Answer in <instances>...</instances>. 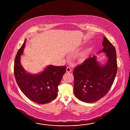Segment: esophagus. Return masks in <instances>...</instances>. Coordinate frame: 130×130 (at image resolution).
<instances>
[{"label": "esophagus", "instance_id": "obj_1", "mask_svg": "<svg viewBox=\"0 0 130 130\" xmlns=\"http://www.w3.org/2000/svg\"><path fill=\"white\" fill-rule=\"evenodd\" d=\"M72 70L70 68L68 67L67 68V69H66V72H72Z\"/></svg>", "mask_w": 130, "mask_h": 130}]
</instances>
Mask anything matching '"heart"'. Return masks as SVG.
<instances>
[{"label": "heart", "mask_w": 130, "mask_h": 130, "mask_svg": "<svg viewBox=\"0 0 130 130\" xmlns=\"http://www.w3.org/2000/svg\"><path fill=\"white\" fill-rule=\"evenodd\" d=\"M89 49H86L85 51H84L83 52L81 53L80 54H79L77 58L79 60H82L85 58V57H87V56L89 53Z\"/></svg>", "instance_id": "heart-1"}]
</instances>
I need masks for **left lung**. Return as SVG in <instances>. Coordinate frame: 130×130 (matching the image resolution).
Listing matches in <instances>:
<instances>
[{
  "label": "left lung",
  "instance_id": "left-lung-1",
  "mask_svg": "<svg viewBox=\"0 0 130 130\" xmlns=\"http://www.w3.org/2000/svg\"><path fill=\"white\" fill-rule=\"evenodd\" d=\"M102 45L103 49L99 53L104 52L108 57L106 64L101 65L94 56L86 59L73 70L74 93L83 102L93 103L102 98L110 89L116 75L115 48L105 36Z\"/></svg>",
  "mask_w": 130,
  "mask_h": 130
}]
</instances>
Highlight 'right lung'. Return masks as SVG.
Segmentation results:
<instances>
[{"instance_id": "right-lung-1", "label": "right lung", "mask_w": 130, "mask_h": 130, "mask_svg": "<svg viewBox=\"0 0 130 130\" xmlns=\"http://www.w3.org/2000/svg\"><path fill=\"white\" fill-rule=\"evenodd\" d=\"M25 40L19 49L14 61V72L20 89L28 99L40 104L49 103L57 96L58 86L66 71V66L49 65L38 74L26 72L20 62Z\"/></svg>"}]
</instances>
